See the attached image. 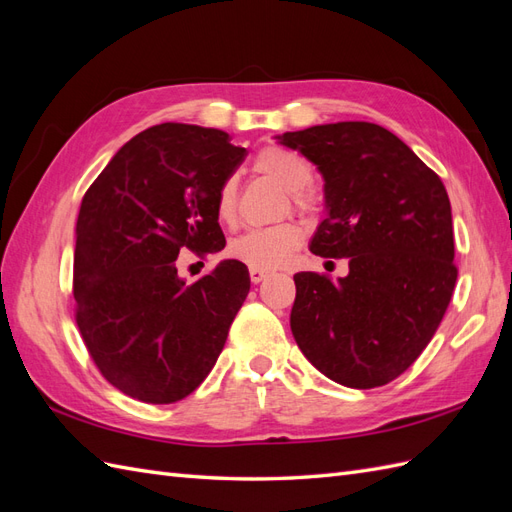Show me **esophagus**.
<instances>
[{"instance_id":"obj_1","label":"esophagus","mask_w":512,"mask_h":512,"mask_svg":"<svg viewBox=\"0 0 512 512\" xmlns=\"http://www.w3.org/2000/svg\"><path fill=\"white\" fill-rule=\"evenodd\" d=\"M269 271H260V269H250V280L252 284H260L262 280H267Z\"/></svg>"}]
</instances>
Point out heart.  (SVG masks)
<instances>
[{
    "mask_svg": "<svg viewBox=\"0 0 512 512\" xmlns=\"http://www.w3.org/2000/svg\"><path fill=\"white\" fill-rule=\"evenodd\" d=\"M254 166L260 175H265L290 192V205L299 213L316 211V196L307 190L312 183V166L301 156L282 147L262 149ZM239 181L237 177H226L215 196V213L224 224L235 222L237 215ZM301 243V228L292 222H282L267 228H252L228 243V256L243 265L269 271L282 267Z\"/></svg>",
    "mask_w": 512,
    "mask_h": 512,
    "instance_id": "heart-1",
    "label": "heart"
}]
</instances>
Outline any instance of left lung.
Returning <instances> with one entry per match:
<instances>
[{
	"instance_id": "1",
	"label": "left lung",
	"mask_w": 512,
	"mask_h": 512,
	"mask_svg": "<svg viewBox=\"0 0 512 512\" xmlns=\"http://www.w3.org/2000/svg\"><path fill=\"white\" fill-rule=\"evenodd\" d=\"M324 179L329 215L312 250L350 273L294 275L290 329L324 376L350 389L389 384L421 356L451 303L457 267L442 179L399 138L367 121L286 132Z\"/></svg>"
}]
</instances>
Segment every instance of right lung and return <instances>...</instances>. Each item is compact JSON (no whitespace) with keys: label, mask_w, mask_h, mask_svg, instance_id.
<instances>
[{"label":"right lung","mask_w":512,"mask_h":512,"mask_svg":"<svg viewBox=\"0 0 512 512\" xmlns=\"http://www.w3.org/2000/svg\"><path fill=\"white\" fill-rule=\"evenodd\" d=\"M247 151L222 130L160 123L123 145L89 185L76 220L74 318L100 374L145 404L196 391L250 292L243 262L222 260L192 286L183 247L224 250L215 196Z\"/></svg>","instance_id":"add662e5"}]
</instances>
